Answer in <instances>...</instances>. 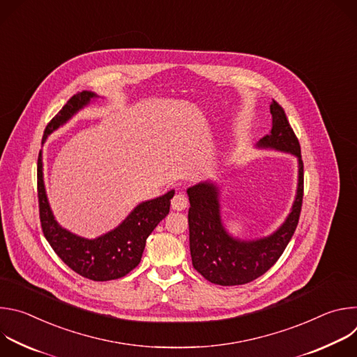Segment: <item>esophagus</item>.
<instances>
[{
	"mask_svg": "<svg viewBox=\"0 0 357 357\" xmlns=\"http://www.w3.org/2000/svg\"><path fill=\"white\" fill-rule=\"evenodd\" d=\"M171 205H172L174 211H185L189 205L188 196H185L183 193H176L171 200Z\"/></svg>",
	"mask_w": 357,
	"mask_h": 357,
	"instance_id": "1",
	"label": "esophagus"
}]
</instances>
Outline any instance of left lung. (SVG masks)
<instances>
[{
    "instance_id": "8db88e82",
    "label": "left lung",
    "mask_w": 357,
    "mask_h": 357,
    "mask_svg": "<svg viewBox=\"0 0 357 357\" xmlns=\"http://www.w3.org/2000/svg\"><path fill=\"white\" fill-rule=\"evenodd\" d=\"M270 112L273 128L260 139L259 145L292 152L299 160L298 190L292 212L274 234L256 241H240L230 237L222 226L218 188L205 182L188 189L192 264L202 277L218 285H243L267 273L281 257L299 222L303 199L301 145L284 109L275 100H273Z\"/></svg>"
}]
</instances>
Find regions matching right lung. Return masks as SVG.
<instances>
[{
  "instance_id": "obj_1",
  "label": "right lung",
  "mask_w": 357,
  "mask_h": 357,
  "mask_svg": "<svg viewBox=\"0 0 357 357\" xmlns=\"http://www.w3.org/2000/svg\"><path fill=\"white\" fill-rule=\"evenodd\" d=\"M94 96L90 91L72 96L62 110L47 123L43 139L86 106ZM174 193L171 190L161 197L141 203L117 229L105 236L94 240L82 238L62 229L50 212L42 179L40 152L38 155V203L43 236L69 268L91 281L121 278L139 264L148 236L169 213Z\"/></svg>"
}]
</instances>
